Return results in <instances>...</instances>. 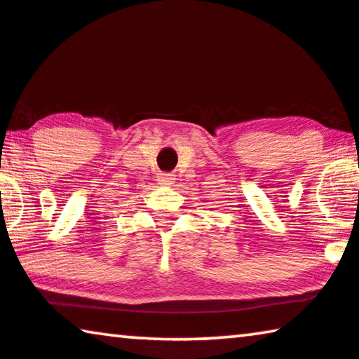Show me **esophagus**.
<instances>
[{"label": "esophagus", "instance_id": "1", "mask_svg": "<svg viewBox=\"0 0 359 359\" xmlns=\"http://www.w3.org/2000/svg\"><path fill=\"white\" fill-rule=\"evenodd\" d=\"M174 175L172 174H159L158 175V182L163 185H172L174 184Z\"/></svg>", "mask_w": 359, "mask_h": 359}]
</instances>
